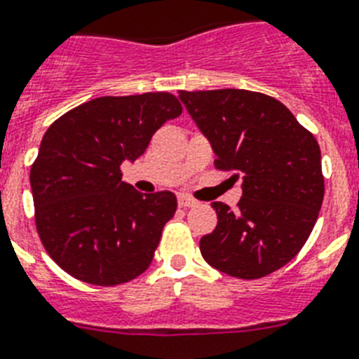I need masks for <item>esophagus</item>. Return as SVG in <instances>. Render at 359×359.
<instances>
[{
    "label": "esophagus",
    "mask_w": 359,
    "mask_h": 359,
    "mask_svg": "<svg viewBox=\"0 0 359 359\" xmlns=\"http://www.w3.org/2000/svg\"><path fill=\"white\" fill-rule=\"evenodd\" d=\"M197 201L191 197H188V195H179V206L180 208H194L197 206Z\"/></svg>",
    "instance_id": "esophagus-1"
}]
</instances>
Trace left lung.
I'll return each instance as SVG.
<instances>
[{"label": "left lung", "mask_w": 359, "mask_h": 359, "mask_svg": "<svg viewBox=\"0 0 359 359\" xmlns=\"http://www.w3.org/2000/svg\"><path fill=\"white\" fill-rule=\"evenodd\" d=\"M210 140L215 168L243 177L236 210L212 203L217 226L201 239L210 266L239 279L276 272L299 254L325 195L319 144L287 105L246 89L180 91Z\"/></svg>", "instance_id": "8db88e82"}]
</instances>
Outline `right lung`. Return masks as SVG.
<instances>
[{"label":"right lung","mask_w":359,"mask_h":359,"mask_svg":"<svg viewBox=\"0 0 359 359\" xmlns=\"http://www.w3.org/2000/svg\"><path fill=\"white\" fill-rule=\"evenodd\" d=\"M180 113L171 93L100 96L50 123L31 168L34 219L43 248L69 276L114 287L151 264L177 197L142 195L123 182L120 165Z\"/></svg>","instance_id":"obj_1"}]
</instances>
